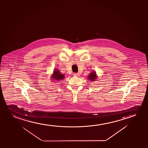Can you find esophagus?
<instances>
[{"instance_id":"1","label":"esophagus","mask_w":148,"mask_h":148,"mask_svg":"<svg viewBox=\"0 0 148 148\" xmlns=\"http://www.w3.org/2000/svg\"><path fill=\"white\" fill-rule=\"evenodd\" d=\"M73 75H74V76H79V73H74V74H73Z\"/></svg>"}]
</instances>
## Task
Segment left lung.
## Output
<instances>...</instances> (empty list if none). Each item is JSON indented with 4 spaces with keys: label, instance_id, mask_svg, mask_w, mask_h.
<instances>
[{
    "label": "left lung",
    "instance_id": "1",
    "mask_svg": "<svg viewBox=\"0 0 148 148\" xmlns=\"http://www.w3.org/2000/svg\"><path fill=\"white\" fill-rule=\"evenodd\" d=\"M87 78L91 82L95 81L97 78V76L95 71H92L89 73V75L87 76Z\"/></svg>",
    "mask_w": 148,
    "mask_h": 148
}]
</instances>
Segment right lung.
Segmentation results:
<instances>
[{"mask_svg": "<svg viewBox=\"0 0 148 148\" xmlns=\"http://www.w3.org/2000/svg\"><path fill=\"white\" fill-rule=\"evenodd\" d=\"M65 76V74L61 73L58 69H55L53 71L52 75H51V80H52V81H54L53 82L61 81L64 79Z\"/></svg>", "mask_w": 148, "mask_h": 148, "instance_id": "right-lung-1", "label": "right lung"}]
</instances>
